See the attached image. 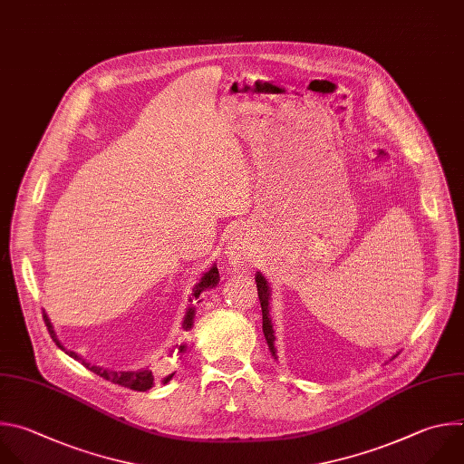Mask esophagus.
Masks as SVG:
<instances>
[{
	"label": "esophagus",
	"instance_id": "esophagus-1",
	"mask_svg": "<svg viewBox=\"0 0 464 464\" xmlns=\"http://www.w3.org/2000/svg\"><path fill=\"white\" fill-rule=\"evenodd\" d=\"M225 254L232 266L246 268L252 263L254 250H252V239H250V234L246 228H237L232 232V236L227 243Z\"/></svg>",
	"mask_w": 464,
	"mask_h": 464
}]
</instances>
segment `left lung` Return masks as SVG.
<instances>
[{"label": "left lung", "instance_id": "obj_1", "mask_svg": "<svg viewBox=\"0 0 464 464\" xmlns=\"http://www.w3.org/2000/svg\"><path fill=\"white\" fill-rule=\"evenodd\" d=\"M256 287H257V296H259V304H261V314H263V334L265 340L268 343V349L272 353V356L276 358V347H274V329H272V320H270V313H268V300H270V287L268 282L261 276V272L256 274Z\"/></svg>", "mask_w": 464, "mask_h": 464}]
</instances>
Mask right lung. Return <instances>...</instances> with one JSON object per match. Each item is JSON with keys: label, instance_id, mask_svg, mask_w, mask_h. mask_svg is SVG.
Instances as JSON below:
<instances>
[{"label": "right lung", "instance_id": "obj_1", "mask_svg": "<svg viewBox=\"0 0 464 464\" xmlns=\"http://www.w3.org/2000/svg\"><path fill=\"white\" fill-rule=\"evenodd\" d=\"M218 284H219V270H218L216 265H212V268H208V270L203 274L199 284H196V287H194V291H192L190 302L194 304V300H198V298L201 296V293H205L207 289H214ZM194 318H196V307L190 305V307L187 309V314H184V318H182V329H184V331H190V329L194 327ZM44 322H45L47 331H49L51 338L54 340V343H56L62 351H65L71 358L82 362V363L89 369V372H92L95 375H99V377H102V379H106V381H110V382H113V384H119V386H122V388L133 390V392H148L150 388L155 386V375L151 373L150 367L137 369V372H115V369H106V367H101V365H92V363L85 362V360H83L80 354H76L74 351H67V349L62 345V342L58 340V336H56V333H54V327H53L49 316L45 314V311H44ZM175 349H177L179 354H182L184 351H187V343H180V345H177ZM171 353H173V351H171ZM173 375H175V373H169L168 377H164V379H162V384H168Z\"/></svg>", "mask_w": 464, "mask_h": 464}]
</instances>
